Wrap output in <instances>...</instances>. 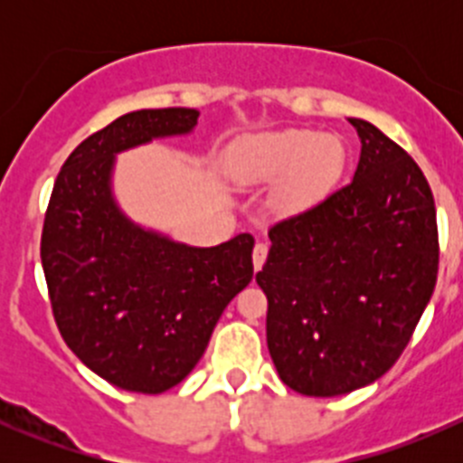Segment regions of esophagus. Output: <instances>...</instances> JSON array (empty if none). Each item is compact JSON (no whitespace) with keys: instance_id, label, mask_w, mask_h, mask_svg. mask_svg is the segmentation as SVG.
<instances>
[{"instance_id":"esophagus-1","label":"esophagus","mask_w":463,"mask_h":463,"mask_svg":"<svg viewBox=\"0 0 463 463\" xmlns=\"http://www.w3.org/2000/svg\"><path fill=\"white\" fill-rule=\"evenodd\" d=\"M266 255H269V246L266 244H255V249H253V266H255V270H260L261 266H264V261H266Z\"/></svg>"}]
</instances>
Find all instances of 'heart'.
Segmentation results:
<instances>
[{
  "mask_svg": "<svg viewBox=\"0 0 463 463\" xmlns=\"http://www.w3.org/2000/svg\"><path fill=\"white\" fill-rule=\"evenodd\" d=\"M343 163L345 149L338 138L311 129H287L240 145L231 170L241 184L279 181V205L288 213H302L329 194Z\"/></svg>",
  "mask_w": 463,
  "mask_h": 463,
  "instance_id": "heart-1",
  "label": "heart"
}]
</instances>
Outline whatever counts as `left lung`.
<instances>
[{"label":"left lung","instance_id":"1","mask_svg":"<svg viewBox=\"0 0 463 463\" xmlns=\"http://www.w3.org/2000/svg\"><path fill=\"white\" fill-rule=\"evenodd\" d=\"M354 181L270 226L255 275L266 345L284 385L338 396L381 378L408 347L439 270L437 210L421 167L361 118Z\"/></svg>","mask_w":463,"mask_h":463}]
</instances>
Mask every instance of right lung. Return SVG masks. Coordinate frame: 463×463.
Here are the masks:
<instances>
[{"label": "right lung", "instance_id": "obj_1", "mask_svg": "<svg viewBox=\"0 0 463 463\" xmlns=\"http://www.w3.org/2000/svg\"><path fill=\"white\" fill-rule=\"evenodd\" d=\"M197 118L185 107L116 118L69 154L44 214L42 269L64 343L98 376L138 394L184 381L253 279L249 232L194 249L132 223L111 197L116 154L193 132Z\"/></svg>", "mask_w": 463, "mask_h": 463}]
</instances>
